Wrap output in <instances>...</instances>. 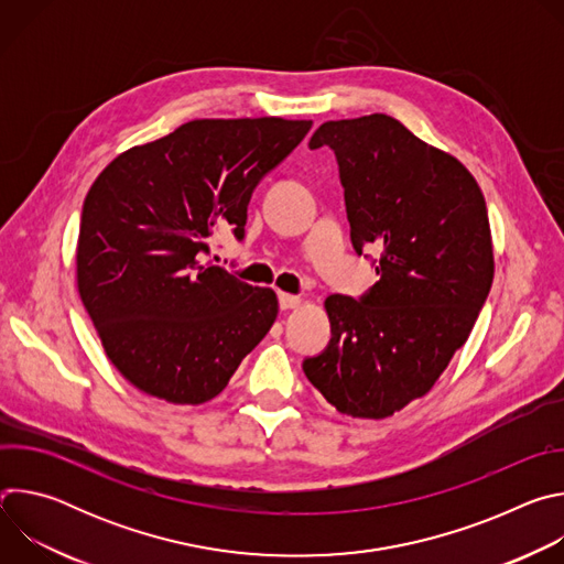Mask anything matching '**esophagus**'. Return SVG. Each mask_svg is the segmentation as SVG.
<instances>
[{"label": "esophagus", "instance_id": "1", "mask_svg": "<svg viewBox=\"0 0 564 564\" xmlns=\"http://www.w3.org/2000/svg\"><path fill=\"white\" fill-rule=\"evenodd\" d=\"M301 299L296 294H285V292H279V307L281 310H292V307H299Z\"/></svg>", "mask_w": 564, "mask_h": 564}]
</instances>
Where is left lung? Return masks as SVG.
Listing matches in <instances>:
<instances>
[{"instance_id":"obj_1","label":"left lung","mask_w":564,"mask_h":564,"mask_svg":"<svg viewBox=\"0 0 564 564\" xmlns=\"http://www.w3.org/2000/svg\"><path fill=\"white\" fill-rule=\"evenodd\" d=\"M307 147L335 151L352 248L379 281L326 299L333 337L303 372L339 413L381 420L424 397L473 330L494 283L487 203L459 160L386 113L328 120Z\"/></svg>"}]
</instances>
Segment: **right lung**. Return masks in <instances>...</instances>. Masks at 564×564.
Segmentation results:
<instances>
[{
    "label": "right lung",
    "instance_id": "1",
    "mask_svg": "<svg viewBox=\"0 0 564 564\" xmlns=\"http://www.w3.org/2000/svg\"><path fill=\"white\" fill-rule=\"evenodd\" d=\"M310 120H192L118 155L79 218L77 290L111 364L172 401L214 399L272 328L279 303L207 263L212 238H246L257 185Z\"/></svg>",
    "mask_w": 564,
    "mask_h": 564
}]
</instances>
